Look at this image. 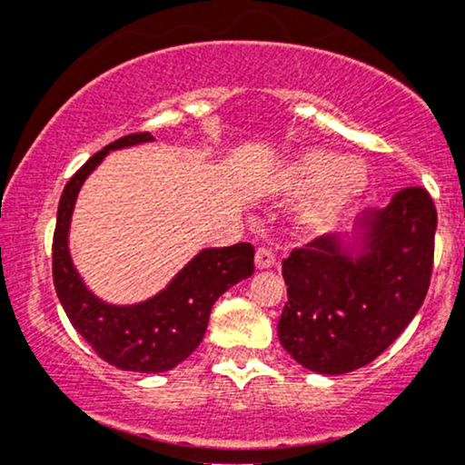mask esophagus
<instances>
[{"label":"esophagus","instance_id":"obj_1","mask_svg":"<svg viewBox=\"0 0 465 465\" xmlns=\"http://www.w3.org/2000/svg\"><path fill=\"white\" fill-rule=\"evenodd\" d=\"M255 266L258 269H271V266H275V251L271 247H258V251H255Z\"/></svg>","mask_w":465,"mask_h":465}]
</instances>
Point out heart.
I'll return each instance as SVG.
<instances>
[{"label": "heart", "mask_w": 465, "mask_h": 465, "mask_svg": "<svg viewBox=\"0 0 465 465\" xmlns=\"http://www.w3.org/2000/svg\"><path fill=\"white\" fill-rule=\"evenodd\" d=\"M365 163L343 159L330 148H308L288 163L284 185L291 192H311L300 212V223L311 232H325L367 190Z\"/></svg>", "instance_id": "b5f03b06"}]
</instances>
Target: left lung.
I'll list each match as a JSON object with an SVG mask.
<instances>
[{"label":"left lung","instance_id":"1","mask_svg":"<svg viewBox=\"0 0 465 465\" xmlns=\"http://www.w3.org/2000/svg\"><path fill=\"white\" fill-rule=\"evenodd\" d=\"M361 227L356 258L334 236H319L282 260L288 302L277 336L306 370L348 373L367 365L424 303L437 227L429 192L404 188Z\"/></svg>","mask_w":465,"mask_h":465}]
</instances>
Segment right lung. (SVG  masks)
Wrapping results in <instances>:
<instances>
[{"instance_id": "obj_1", "label": "right lung", "mask_w": 465, "mask_h": 465, "mask_svg": "<svg viewBox=\"0 0 465 465\" xmlns=\"http://www.w3.org/2000/svg\"><path fill=\"white\" fill-rule=\"evenodd\" d=\"M153 140L151 133H131L89 157L63 190L52 240L56 295L76 332L109 365L143 373L168 371L188 359L203 341L214 302L253 273V247L238 242L201 251L159 295L135 306H109L83 284L67 249L69 221L80 185L109 151Z\"/></svg>"}]
</instances>
